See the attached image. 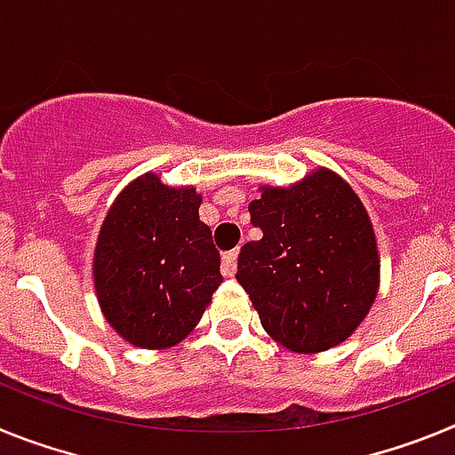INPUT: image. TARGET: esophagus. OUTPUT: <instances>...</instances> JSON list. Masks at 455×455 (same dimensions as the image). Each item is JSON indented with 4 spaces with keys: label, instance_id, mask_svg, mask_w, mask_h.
Segmentation results:
<instances>
[{
    "label": "esophagus",
    "instance_id": "obj_1",
    "mask_svg": "<svg viewBox=\"0 0 455 455\" xmlns=\"http://www.w3.org/2000/svg\"><path fill=\"white\" fill-rule=\"evenodd\" d=\"M236 257H239L236 251H230L223 255V267H220V271H223L225 277H232L236 273Z\"/></svg>",
    "mask_w": 455,
    "mask_h": 455
}]
</instances>
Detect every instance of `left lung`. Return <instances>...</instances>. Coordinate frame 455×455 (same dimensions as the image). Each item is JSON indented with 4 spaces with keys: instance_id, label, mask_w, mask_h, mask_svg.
Segmentation results:
<instances>
[{
    "instance_id": "1",
    "label": "left lung",
    "mask_w": 455,
    "mask_h": 455,
    "mask_svg": "<svg viewBox=\"0 0 455 455\" xmlns=\"http://www.w3.org/2000/svg\"><path fill=\"white\" fill-rule=\"evenodd\" d=\"M259 191L248 212L262 239L241 248L236 280L277 344L328 351L353 335L376 300L380 259L367 209L328 168Z\"/></svg>"
}]
</instances>
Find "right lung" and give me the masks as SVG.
Listing matches in <instances>:
<instances>
[{
    "label": "right lung",
    "instance_id": "add662e5",
    "mask_svg": "<svg viewBox=\"0 0 455 455\" xmlns=\"http://www.w3.org/2000/svg\"><path fill=\"white\" fill-rule=\"evenodd\" d=\"M196 188H171L146 172L108 209L92 257L100 307L123 339L168 348L198 325L223 283Z\"/></svg>",
    "mask_w": 455,
    "mask_h": 455
}]
</instances>
